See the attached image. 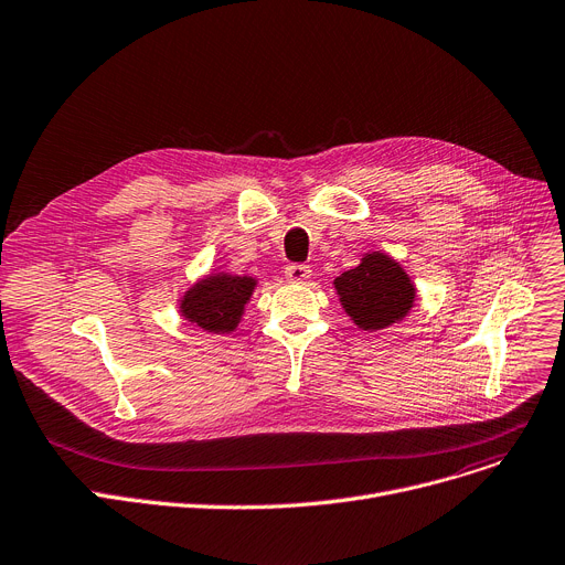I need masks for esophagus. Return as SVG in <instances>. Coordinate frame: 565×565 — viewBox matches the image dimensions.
<instances>
[{"label":"esophagus","mask_w":565,"mask_h":565,"mask_svg":"<svg viewBox=\"0 0 565 565\" xmlns=\"http://www.w3.org/2000/svg\"><path fill=\"white\" fill-rule=\"evenodd\" d=\"M284 275L290 284H307L311 279V268L305 266V263H290V266H286Z\"/></svg>","instance_id":"1"}]
</instances>
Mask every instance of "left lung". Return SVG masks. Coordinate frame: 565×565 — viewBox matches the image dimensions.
<instances>
[{
    "label": "left lung",
    "mask_w": 565,
    "mask_h": 565,
    "mask_svg": "<svg viewBox=\"0 0 565 565\" xmlns=\"http://www.w3.org/2000/svg\"><path fill=\"white\" fill-rule=\"evenodd\" d=\"M333 288L345 313L363 331H380L404 320L416 302L411 277L384 252L365 254L356 268L333 279Z\"/></svg>",
    "instance_id": "obj_1"
}]
</instances>
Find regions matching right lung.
<instances>
[{
    "label": "right lung",
    "mask_w": 565,
    "mask_h": 565,
    "mask_svg": "<svg viewBox=\"0 0 565 565\" xmlns=\"http://www.w3.org/2000/svg\"><path fill=\"white\" fill-rule=\"evenodd\" d=\"M256 288L254 277L217 273L200 279L179 299L181 316L211 333H232Z\"/></svg>",
    "instance_id": "right-lung-1"
}]
</instances>
